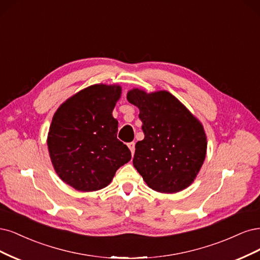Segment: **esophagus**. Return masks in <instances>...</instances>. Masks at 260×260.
Instances as JSON below:
<instances>
[{
	"label": "esophagus",
	"instance_id": "obj_1",
	"mask_svg": "<svg viewBox=\"0 0 260 260\" xmlns=\"http://www.w3.org/2000/svg\"><path fill=\"white\" fill-rule=\"evenodd\" d=\"M127 146H128L129 150H131L132 154H134V152H135V142H134V141H132V142H128Z\"/></svg>",
	"mask_w": 260,
	"mask_h": 260
}]
</instances>
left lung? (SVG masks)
<instances>
[{"label": "left lung", "mask_w": 260, "mask_h": 260, "mask_svg": "<svg viewBox=\"0 0 260 260\" xmlns=\"http://www.w3.org/2000/svg\"><path fill=\"white\" fill-rule=\"evenodd\" d=\"M127 100L139 109L145 138L138 141L133 164L147 185L162 193L189 187L205 160L202 124L166 90L147 94L134 88Z\"/></svg>", "instance_id": "8db88e82"}]
</instances>
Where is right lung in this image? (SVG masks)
I'll return each instance as SVG.
<instances>
[{"label": "right lung", "mask_w": 260, "mask_h": 260, "mask_svg": "<svg viewBox=\"0 0 260 260\" xmlns=\"http://www.w3.org/2000/svg\"><path fill=\"white\" fill-rule=\"evenodd\" d=\"M121 86L95 84L80 90L57 109L47 146L60 179L79 191H96L111 182L131 151L116 138L112 111Z\"/></svg>", "instance_id": "obj_1"}]
</instances>
